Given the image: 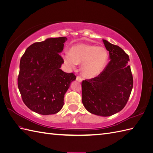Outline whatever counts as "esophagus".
<instances>
[{
	"mask_svg": "<svg viewBox=\"0 0 153 153\" xmlns=\"http://www.w3.org/2000/svg\"><path fill=\"white\" fill-rule=\"evenodd\" d=\"M76 80V81H78V82H81L82 81V78L80 76H77Z\"/></svg>",
	"mask_w": 153,
	"mask_h": 153,
	"instance_id": "1",
	"label": "esophagus"
}]
</instances>
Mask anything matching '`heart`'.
<instances>
[{
	"mask_svg": "<svg viewBox=\"0 0 153 153\" xmlns=\"http://www.w3.org/2000/svg\"><path fill=\"white\" fill-rule=\"evenodd\" d=\"M65 62L69 66L75 67L81 64L83 75L87 78L94 77L103 71L108 59L106 50L101 47L87 44L73 46L70 52L64 55Z\"/></svg>",
	"mask_w": 153,
	"mask_h": 153,
	"instance_id": "1",
	"label": "heart"
}]
</instances>
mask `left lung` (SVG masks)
<instances>
[{"instance_id":"left-lung-1","label":"left lung","mask_w":153,"mask_h":153,"mask_svg":"<svg viewBox=\"0 0 153 153\" xmlns=\"http://www.w3.org/2000/svg\"><path fill=\"white\" fill-rule=\"evenodd\" d=\"M110 62L100 75L82 82V103L87 111L100 116L114 115L124 108L133 85L128 55L119 46L103 39Z\"/></svg>"}]
</instances>
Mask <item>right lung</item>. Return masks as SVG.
Segmentation results:
<instances>
[{"label":"right lung","mask_w":153,"mask_h":153,"mask_svg":"<svg viewBox=\"0 0 153 153\" xmlns=\"http://www.w3.org/2000/svg\"><path fill=\"white\" fill-rule=\"evenodd\" d=\"M67 39L60 37L34 43L20 59L18 89L25 105L39 114L59 112L64 104V94L76 79L73 73L60 69L64 60L59 53Z\"/></svg>","instance_id":"obj_1"}]
</instances>
